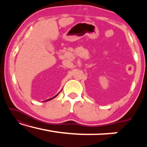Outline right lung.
<instances>
[{"label":"right lung","instance_id":"add662e5","mask_svg":"<svg viewBox=\"0 0 147 147\" xmlns=\"http://www.w3.org/2000/svg\"><path fill=\"white\" fill-rule=\"evenodd\" d=\"M58 94H56V96H54V97H53V98H50V99H48V100H51V99H53V98H54V97H56V96H57V95H58Z\"/></svg>","mask_w":147,"mask_h":147}]
</instances>
